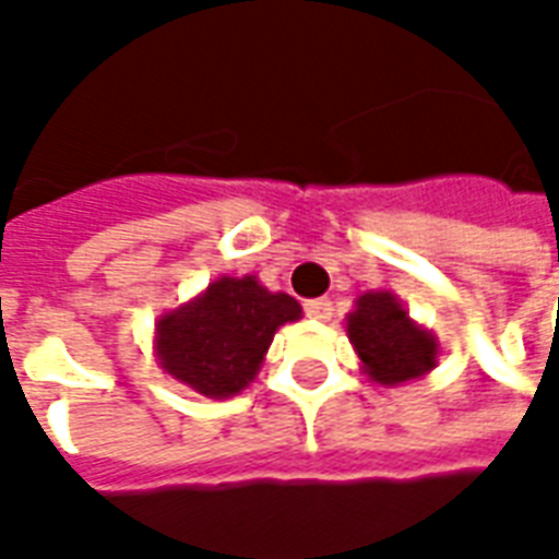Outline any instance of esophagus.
<instances>
[{"instance_id":"1","label":"esophagus","mask_w":559,"mask_h":559,"mask_svg":"<svg viewBox=\"0 0 559 559\" xmlns=\"http://www.w3.org/2000/svg\"><path fill=\"white\" fill-rule=\"evenodd\" d=\"M305 317H311V320H329L332 317V302L329 299H308L305 302Z\"/></svg>"}]
</instances>
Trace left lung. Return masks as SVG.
I'll return each mask as SVG.
<instances>
[{
    "label": "left lung",
    "mask_w": 559,
    "mask_h": 559,
    "mask_svg": "<svg viewBox=\"0 0 559 559\" xmlns=\"http://www.w3.org/2000/svg\"><path fill=\"white\" fill-rule=\"evenodd\" d=\"M347 335L377 383H404L428 374L437 362V341L411 323L392 293H365L347 317Z\"/></svg>",
    "instance_id": "8db88e82"
}]
</instances>
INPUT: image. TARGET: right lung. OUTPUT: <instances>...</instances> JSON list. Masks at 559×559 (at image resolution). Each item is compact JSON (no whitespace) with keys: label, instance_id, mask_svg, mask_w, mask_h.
Segmentation results:
<instances>
[{"label":"right lung","instance_id":"obj_1","mask_svg":"<svg viewBox=\"0 0 559 559\" xmlns=\"http://www.w3.org/2000/svg\"><path fill=\"white\" fill-rule=\"evenodd\" d=\"M299 314L287 293L263 290L254 278H221L194 305L160 320V365L200 395L227 399L257 374L275 329Z\"/></svg>","mask_w":559,"mask_h":559}]
</instances>
